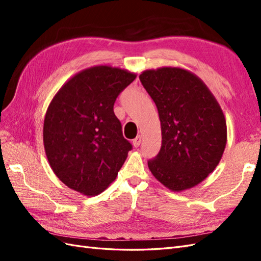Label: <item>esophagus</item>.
I'll return each instance as SVG.
<instances>
[{
    "label": "esophagus",
    "mask_w": 261,
    "mask_h": 261,
    "mask_svg": "<svg viewBox=\"0 0 261 261\" xmlns=\"http://www.w3.org/2000/svg\"><path fill=\"white\" fill-rule=\"evenodd\" d=\"M140 143H141V137H140V135H139V136H137L135 139L133 140V146L135 147V148H137V147H139Z\"/></svg>",
    "instance_id": "obj_1"
}]
</instances>
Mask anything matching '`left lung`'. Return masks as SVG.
<instances>
[{
	"mask_svg": "<svg viewBox=\"0 0 261 261\" xmlns=\"http://www.w3.org/2000/svg\"><path fill=\"white\" fill-rule=\"evenodd\" d=\"M139 80L154 101L161 122V149L148 161L149 170L172 192L198 185L224 152L222 109L206 84L187 69H147Z\"/></svg>",
	"mask_w": 261,
	"mask_h": 261,
	"instance_id": "1",
	"label": "left lung"
}]
</instances>
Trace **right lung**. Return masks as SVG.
Segmentation results:
<instances>
[{
	"instance_id": "right-lung-1",
	"label": "right lung",
	"mask_w": 261,
	"mask_h": 261,
	"mask_svg": "<svg viewBox=\"0 0 261 261\" xmlns=\"http://www.w3.org/2000/svg\"><path fill=\"white\" fill-rule=\"evenodd\" d=\"M136 74L98 65L61 87L46 110L43 145L54 174L68 188L96 196L116 178L132 149L113 111Z\"/></svg>"
}]
</instances>
